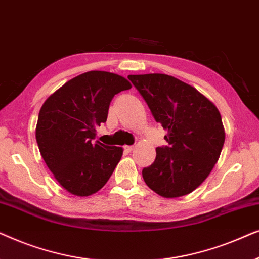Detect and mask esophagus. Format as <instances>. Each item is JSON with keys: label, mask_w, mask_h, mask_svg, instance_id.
<instances>
[{"label": "esophagus", "mask_w": 259, "mask_h": 259, "mask_svg": "<svg viewBox=\"0 0 259 259\" xmlns=\"http://www.w3.org/2000/svg\"><path fill=\"white\" fill-rule=\"evenodd\" d=\"M133 148H134L133 145H126V146H123V150H125L126 152H128V153L133 151Z\"/></svg>", "instance_id": "esophagus-1"}]
</instances>
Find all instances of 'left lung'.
<instances>
[{
  "label": "left lung",
  "instance_id": "obj_1",
  "mask_svg": "<svg viewBox=\"0 0 259 259\" xmlns=\"http://www.w3.org/2000/svg\"><path fill=\"white\" fill-rule=\"evenodd\" d=\"M167 131L168 146L157 147L153 164L143 169L146 185L164 198L186 196L207 178L221 155L225 131L212 101L166 74L128 75Z\"/></svg>",
  "mask_w": 259,
  "mask_h": 259
}]
</instances>
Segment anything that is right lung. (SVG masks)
<instances>
[{"mask_svg": "<svg viewBox=\"0 0 259 259\" xmlns=\"http://www.w3.org/2000/svg\"><path fill=\"white\" fill-rule=\"evenodd\" d=\"M132 84L118 74L91 70L54 92L38 113L36 141L46 165L66 191L88 197L102 189L122 157V147L95 141L113 97Z\"/></svg>", "mask_w": 259, "mask_h": 259, "instance_id": "right-lung-1", "label": "right lung"}]
</instances>
